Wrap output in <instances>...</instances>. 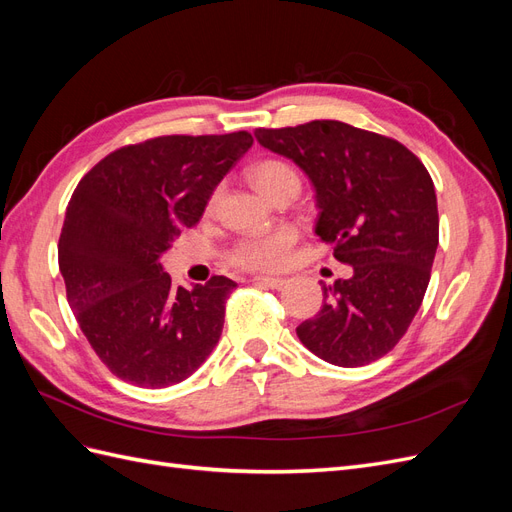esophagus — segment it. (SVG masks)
Segmentation results:
<instances>
[{
	"instance_id": "34e87169",
	"label": "esophagus",
	"mask_w": 512,
	"mask_h": 512,
	"mask_svg": "<svg viewBox=\"0 0 512 512\" xmlns=\"http://www.w3.org/2000/svg\"><path fill=\"white\" fill-rule=\"evenodd\" d=\"M254 284L277 290V288H282V286L286 284V280H284V277H265V275H258V277H254Z\"/></svg>"
}]
</instances>
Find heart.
Instances as JSON below:
<instances>
[{"label":"heart","instance_id":"b5f03b06","mask_svg":"<svg viewBox=\"0 0 512 512\" xmlns=\"http://www.w3.org/2000/svg\"><path fill=\"white\" fill-rule=\"evenodd\" d=\"M250 179L262 196H275L284 188H299V175L282 160L258 162L250 170ZM299 232L292 226H271L241 237L230 250V262L245 271H277L282 269L292 247L297 245Z\"/></svg>","mask_w":512,"mask_h":512}]
</instances>
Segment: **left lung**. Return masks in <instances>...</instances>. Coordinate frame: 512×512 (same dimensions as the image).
Segmentation results:
<instances>
[{"mask_svg": "<svg viewBox=\"0 0 512 512\" xmlns=\"http://www.w3.org/2000/svg\"><path fill=\"white\" fill-rule=\"evenodd\" d=\"M297 164L316 190V235L352 277L322 284L324 305L301 322V344L337 367L395 348L423 303L438 250V200L410 149L333 119L254 132Z\"/></svg>", "mask_w": 512, "mask_h": 512, "instance_id": "left-lung-1", "label": "left lung"}]
</instances>
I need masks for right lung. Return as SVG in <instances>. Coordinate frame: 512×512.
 Segmentation results:
<instances>
[{
    "instance_id": "add662e5",
    "label": "right lung",
    "mask_w": 512,
    "mask_h": 512,
    "mask_svg": "<svg viewBox=\"0 0 512 512\" xmlns=\"http://www.w3.org/2000/svg\"><path fill=\"white\" fill-rule=\"evenodd\" d=\"M247 132L158 136L108 153L79 181L59 237L68 303L121 380L164 389L207 361L237 284L175 288L162 254L203 218L213 190L252 147Z\"/></svg>"
}]
</instances>
